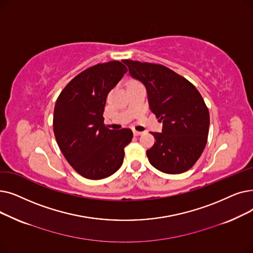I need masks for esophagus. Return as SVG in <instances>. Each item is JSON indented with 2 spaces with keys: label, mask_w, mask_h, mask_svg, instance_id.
<instances>
[{
  "label": "esophagus",
  "mask_w": 253,
  "mask_h": 253,
  "mask_svg": "<svg viewBox=\"0 0 253 253\" xmlns=\"http://www.w3.org/2000/svg\"><path fill=\"white\" fill-rule=\"evenodd\" d=\"M143 134V131H139V130H134V135L135 136H140Z\"/></svg>",
  "instance_id": "34e87169"
}]
</instances>
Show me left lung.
<instances>
[{"label":"left lung","mask_w":253,"mask_h":253,"mask_svg":"<svg viewBox=\"0 0 253 253\" xmlns=\"http://www.w3.org/2000/svg\"><path fill=\"white\" fill-rule=\"evenodd\" d=\"M128 74L144 84L150 110L163 123L162 133L146 151L149 163L167 174L183 173L196 164L207 144L210 116L195 85L162 65L124 62Z\"/></svg>","instance_id":"left-lung-1"}]
</instances>
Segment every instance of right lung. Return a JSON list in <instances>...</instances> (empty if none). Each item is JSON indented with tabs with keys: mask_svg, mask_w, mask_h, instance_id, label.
<instances>
[{
	"mask_svg": "<svg viewBox=\"0 0 253 253\" xmlns=\"http://www.w3.org/2000/svg\"><path fill=\"white\" fill-rule=\"evenodd\" d=\"M126 71L118 61L90 67L72 79L56 100L53 131L57 145L73 169L87 179L114 174L133 138L129 128H108L103 117L108 93Z\"/></svg>",
	"mask_w": 253,
	"mask_h": 253,
	"instance_id": "add662e5",
	"label": "right lung"
}]
</instances>
